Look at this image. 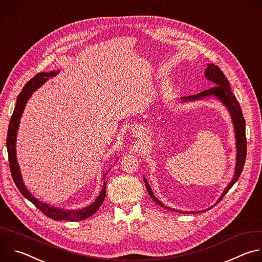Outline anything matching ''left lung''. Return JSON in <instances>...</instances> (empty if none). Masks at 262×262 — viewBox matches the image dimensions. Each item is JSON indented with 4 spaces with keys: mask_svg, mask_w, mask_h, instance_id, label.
I'll return each instance as SVG.
<instances>
[{
    "mask_svg": "<svg viewBox=\"0 0 262 262\" xmlns=\"http://www.w3.org/2000/svg\"><path fill=\"white\" fill-rule=\"evenodd\" d=\"M205 77L206 79H208L209 81H211L215 86H213L212 88H209L207 90H204L198 94L195 95H190L183 97L182 100H195V99H200L209 95H214L215 97H217L224 104L227 106V108L229 110L231 117H232V121L234 124V129H235V138H236V148H237V158H236V167H235V173L234 176L231 180V182L228 184L227 188L225 189V191L223 192L222 196L220 197L219 201L216 203H219L223 197L225 196L228 191L232 188V185L237 181V179L239 178L242 172H243V168L245 166V162H246V157H247V138H246V122H245V118L243 116V112L241 108V105L236 99V97L234 96V94L231 91L230 88V84L227 80V78L225 77V74L223 73V71L220 69L219 66L214 65V64H208L207 68L205 69ZM145 184H146V189L147 192L152 198V200L155 202H157L160 206L167 208V209H171L173 211L179 212V213H188L189 211H181V210H176L170 207L165 206L164 204H162L154 195L150 186H149L147 180L144 178ZM190 213H195V211H190Z\"/></svg>",
    "mask_w": 262,
    "mask_h": 262,
    "instance_id": "left-lung-1",
    "label": "left lung"
}]
</instances>
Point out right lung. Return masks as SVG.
<instances>
[{"label":"right lung","instance_id":"right-lung-1","mask_svg":"<svg viewBox=\"0 0 262 262\" xmlns=\"http://www.w3.org/2000/svg\"><path fill=\"white\" fill-rule=\"evenodd\" d=\"M57 72L52 71V72H40L37 73L36 76L31 79L23 88L21 92L18 94L17 99H16V104L13 111L12 117L9 122V127H8V133H7V139H6V146H7V151H8V159H9V167L11 171V176L14 180V183L16 184L17 189L21 193V195L27 198L29 201H31L37 208H39L47 216L55 220V221H82L84 219H87L91 216L93 213L97 211V209L100 207L102 204L104 197H105V186H106V180L103 182L102 190L97 197V199L90 204L89 206L79 209V210H65L62 208H56L53 206H50L46 203L40 202L39 200H37L34 198L26 189V186L23 182L21 175L19 172L18 164L16 161V156H15V140H16V135H17V129H18V124L19 120L21 117V114L24 112L25 105L27 103V100L29 97L32 95V93L38 89L40 86H42L50 78L55 77ZM106 175V174H105ZM104 175V176H105Z\"/></svg>","mask_w":262,"mask_h":262}]
</instances>
